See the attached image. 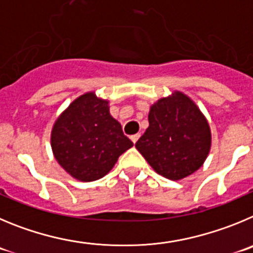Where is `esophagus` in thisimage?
<instances>
[{
  "label": "esophagus",
  "instance_id": "obj_1",
  "mask_svg": "<svg viewBox=\"0 0 253 253\" xmlns=\"http://www.w3.org/2000/svg\"><path fill=\"white\" fill-rule=\"evenodd\" d=\"M129 138H131V141H132V142H133V143H136V142H137V140H138V138H140V133H136V135H132L131 137H129Z\"/></svg>",
  "mask_w": 253,
  "mask_h": 253
}]
</instances>
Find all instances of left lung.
<instances>
[{
  "label": "left lung",
  "mask_w": 253,
  "mask_h": 253,
  "mask_svg": "<svg viewBox=\"0 0 253 253\" xmlns=\"http://www.w3.org/2000/svg\"><path fill=\"white\" fill-rule=\"evenodd\" d=\"M211 143V128L203 113L188 95L174 92L152 104L149 127L136 149L158 174L180 180L203 165Z\"/></svg>",
  "instance_id": "obj_1"
}]
</instances>
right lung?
Wrapping results in <instances>:
<instances>
[{
	"instance_id": "right-lung-1",
	"label": "right lung",
	"mask_w": 253,
	"mask_h": 253,
	"mask_svg": "<svg viewBox=\"0 0 253 253\" xmlns=\"http://www.w3.org/2000/svg\"><path fill=\"white\" fill-rule=\"evenodd\" d=\"M50 140L59 165L81 181L103 177L133 146L111 116L108 101L93 92L78 97L59 116Z\"/></svg>"
}]
</instances>
